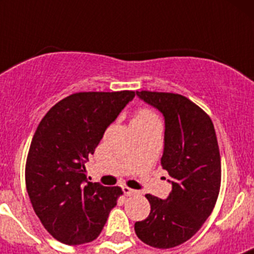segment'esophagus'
Here are the masks:
<instances>
[{
    "label": "esophagus",
    "instance_id": "esophagus-1",
    "mask_svg": "<svg viewBox=\"0 0 254 254\" xmlns=\"http://www.w3.org/2000/svg\"><path fill=\"white\" fill-rule=\"evenodd\" d=\"M122 190L123 193H125V196H132V194L137 193V190H132V188L127 187V186H122Z\"/></svg>",
    "mask_w": 254,
    "mask_h": 254
}]
</instances>
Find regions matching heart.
<instances>
[{
    "mask_svg": "<svg viewBox=\"0 0 254 254\" xmlns=\"http://www.w3.org/2000/svg\"><path fill=\"white\" fill-rule=\"evenodd\" d=\"M149 121H158V117L151 109H147V108H140L136 114H134V118L132 122H149Z\"/></svg>",
    "mask_w": 254,
    "mask_h": 254,
    "instance_id": "obj_1",
    "label": "heart"
}]
</instances>
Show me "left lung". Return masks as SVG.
I'll return each instance as SVG.
<instances>
[{"mask_svg": "<svg viewBox=\"0 0 254 254\" xmlns=\"http://www.w3.org/2000/svg\"><path fill=\"white\" fill-rule=\"evenodd\" d=\"M165 118L161 167L172 177L167 199L146 194L151 210L134 232L143 243L167 250L185 243L211 215L221 185V160L214 123L179 94L136 91Z\"/></svg>", "mask_w": 254, "mask_h": 254, "instance_id": "8db88e82", "label": "left lung"}]
</instances>
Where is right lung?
I'll return each instance as SVG.
<instances>
[{"label":"right lung","instance_id":"add662e5","mask_svg":"<svg viewBox=\"0 0 254 254\" xmlns=\"http://www.w3.org/2000/svg\"><path fill=\"white\" fill-rule=\"evenodd\" d=\"M133 98L129 90L76 93L53 105L38 125L26 158V190L40 223L61 243L96 239L123 194L121 187L87 181L85 163Z\"/></svg>","mask_w":254,"mask_h":254}]
</instances>
